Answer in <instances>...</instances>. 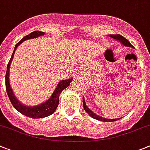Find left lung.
Here are the masks:
<instances>
[{
  "mask_svg": "<svg viewBox=\"0 0 150 150\" xmlns=\"http://www.w3.org/2000/svg\"><path fill=\"white\" fill-rule=\"evenodd\" d=\"M109 37L112 38H115V40L120 42V43H121L122 45H124L125 47H134L132 45L130 44V42H129L126 38H125L124 37L122 36L121 35H108ZM82 104H83V108H84L85 111L90 115L91 117L94 118L96 120H100V121H103V122H112V121H116V120H119L120 118H117V119H108V118H104L101 116H99V115H96L95 113L92 112L91 110L88 108V107L86 105V101H85L84 97H83V101H82Z\"/></svg>",
  "mask_w": 150,
  "mask_h": 150,
  "instance_id": "obj_1",
  "label": "left lung"
}]
</instances>
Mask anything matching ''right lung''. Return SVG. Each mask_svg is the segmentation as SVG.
<instances>
[{"label": "right lung", "mask_w": 150, "mask_h": 150, "mask_svg": "<svg viewBox=\"0 0 150 150\" xmlns=\"http://www.w3.org/2000/svg\"><path fill=\"white\" fill-rule=\"evenodd\" d=\"M44 32H40V31H34V32L31 33L29 35H26L24 38H22L21 40L17 43L15 46L14 51L12 53L11 59L9 60V63L7 65V69H6V93L9 97V100H10L11 103L12 104L13 107L17 110L18 112L21 113L22 115H25V116L29 117L30 118H43L45 117H47L49 115H51L52 114L54 113L56 109L57 108L59 105V97L61 92L64 89L68 87L71 82H72L73 79H64V80H61L58 83L57 86H56V89L53 91V94L50 97V98L48 99L47 101L42 103L41 104H38L37 105H33V106H28V105H24V104L21 103L16 97L15 96L13 91H12V88L10 86V83H9V68H10V64L12 63V59L14 56L15 51L16 50L18 45L28 39H31V38H38L39 36H42L45 35Z\"/></svg>", "instance_id": "1"}]
</instances>
